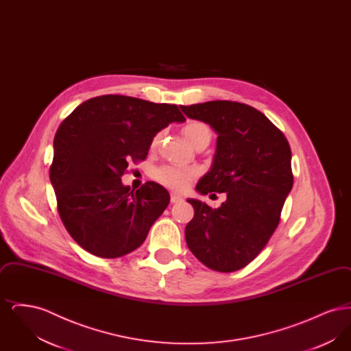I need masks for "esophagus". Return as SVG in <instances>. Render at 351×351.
<instances>
[{
    "instance_id": "1",
    "label": "esophagus",
    "mask_w": 351,
    "mask_h": 351,
    "mask_svg": "<svg viewBox=\"0 0 351 351\" xmlns=\"http://www.w3.org/2000/svg\"><path fill=\"white\" fill-rule=\"evenodd\" d=\"M182 201H183L182 196H179L176 193H171V202L172 204H178V202H182Z\"/></svg>"
}]
</instances>
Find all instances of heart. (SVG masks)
<instances>
[{"label": "heart", "instance_id": "heart-1", "mask_svg": "<svg viewBox=\"0 0 351 351\" xmlns=\"http://www.w3.org/2000/svg\"><path fill=\"white\" fill-rule=\"evenodd\" d=\"M183 134L192 146H196L201 142H206L209 145L212 139L210 128L200 121L188 122L184 126ZM159 139H160V134H156L152 139L151 146L155 147L159 143ZM154 176L159 183L165 184L172 189L182 191L197 176V169L180 167L175 165H165L155 169Z\"/></svg>", "mask_w": 351, "mask_h": 351}]
</instances>
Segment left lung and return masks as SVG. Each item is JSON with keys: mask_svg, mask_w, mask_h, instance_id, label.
Here are the masks:
<instances>
[{"mask_svg": "<svg viewBox=\"0 0 351 351\" xmlns=\"http://www.w3.org/2000/svg\"><path fill=\"white\" fill-rule=\"evenodd\" d=\"M186 117L209 123L218 134L210 171L196 189L226 193L217 209L189 199L195 216L185 241L202 265L218 272L247 266L276 230L293 185L291 147L262 112L237 101L180 106Z\"/></svg>", "mask_w": 351, "mask_h": 351, "instance_id": "obj_1", "label": "left lung"}]
</instances>
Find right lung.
Here are the masks:
<instances>
[{
  "instance_id": "obj_1",
  "label": "right lung",
  "mask_w": 351,
  "mask_h": 351,
  "mask_svg": "<svg viewBox=\"0 0 351 351\" xmlns=\"http://www.w3.org/2000/svg\"><path fill=\"white\" fill-rule=\"evenodd\" d=\"M176 105L105 95L79 105L53 138L50 180L69 235L100 258L138 249L169 204L160 184L130 191L121 182L129 163L146 159L155 134L184 122Z\"/></svg>"
}]
</instances>
